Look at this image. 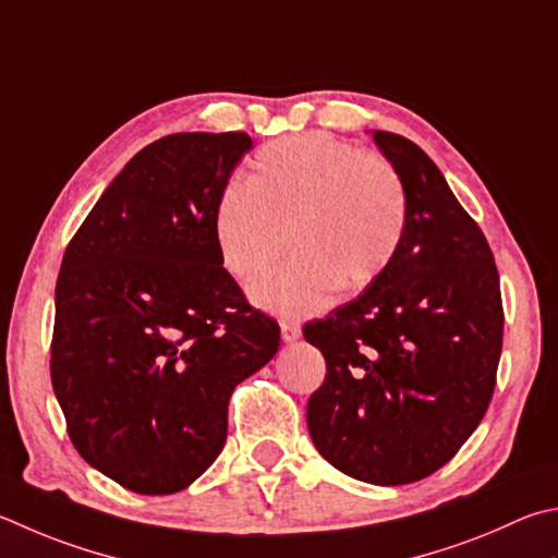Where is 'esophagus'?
<instances>
[{
  "label": "esophagus",
  "mask_w": 558,
  "mask_h": 558,
  "mask_svg": "<svg viewBox=\"0 0 558 558\" xmlns=\"http://www.w3.org/2000/svg\"><path fill=\"white\" fill-rule=\"evenodd\" d=\"M280 333H282V341H295V339H300V333H302V329H300V324L298 322H290V319H282L280 322Z\"/></svg>",
  "instance_id": "1"
}]
</instances>
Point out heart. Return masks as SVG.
I'll return each instance as SVG.
<instances>
[{"instance_id": "1", "label": "heart", "mask_w": 558, "mask_h": 558, "mask_svg": "<svg viewBox=\"0 0 558 558\" xmlns=\"http://www.w3.org/2000/svg\"><path fill=\"white\" fill-rule=\"evenodd\" d=\"M408 225V195L388 158L327 134L286 136L251 160L246 187L221 192L211 229L219 258L241 282L288 266L251 288L258 307L305 317L333 292L371 286L390 266Z\"/></svg>"}]
</instances>
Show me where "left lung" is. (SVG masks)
<instances>
[{"label": "left lung", "instance_id": "8db88e82", "mask_svg": "<svg viewBox=\"0 0 558 558\" xmlns=\"http://www.w3.org/2000/svg\"><path fill=\"white\" fill-rule=\"evenodd\" d=\"M402 178V244L356 300L305 324L327 361L307 427L333 469L373 485L439 471L488 410L502 351L493 251L441 170L410 138L373 131Z\"/></svg>", "mask_w": 558, "mask_h": 558}]
</instances>
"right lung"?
I'll return each instance as SVG.
<instances>
[{
	"label": "right lung",
	"mask_w": 558,
	"mask_h": 558,
	"mask_svg": "<svg viewBox=\"0 0 558 558\" xmlns=\"http://www.w3.org/2000/svg\"><path fill=\"white\" fill-rule=\"evenodd\" d=\"M251 146L244 131L154 141L65 248L50 380L77 453L126 490L197 481L225 449L231 392L280 347L278 322L248 305L211 229Z\"/></svg>",
	"instance_id": "obj_1"
}]
</instances>
